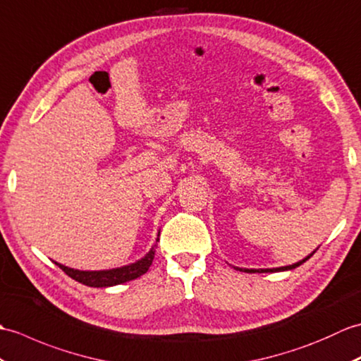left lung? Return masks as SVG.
Instances as JSON below:
<instances>
[{"label": "left lung", "instance_id": "left-lung-1", "mask_svg": "<svg viewBox=\"0 0 361 361\" xmlns=\"http://www.w3.org/2000/svg\"><path fill=\"white\" fill-rule=\"evenodd\" d=\"M317 250H318V248H315V250L312 252L310 255H307L306 258H304V259H301V261H298V262H295V264H290V266H284V267H275V269H243V267H235V266H233V267H235L236 270L247 271V274H256V271H258V274H269V271H270V274H274V271H286V270H293V269H296V267H300L302 262H306V261L310 258V256L314 255Z\"/></svg>", "mask_w": 361, "mask_h": 361}]
</instances>
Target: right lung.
<instances>
[{"label":"right lung","instance_id":"obj_1","mask_svg":"<svg viewBox=\"0 0 361 361\" xmlns=\"http://www.w3.org/2000/svg\"><path fill=\"white\" fill-rule=\"evenodd\" d=\"M159 235L156 243L159 241ZM156 244L149 248V252L140 258L139 261L128 264V266H122L117 269H109V270H77V269H71L63 266V264L55 262L57 266L65 271L68 276H71L75 281L82 283L85 286L90 287H111V286H117V284H123L126 281H131V279H135L142 276L143 274H147L151 262L154 259V253H156Z\"/></svg>","mask_w":361,"mask_h":361}]
</instances>
